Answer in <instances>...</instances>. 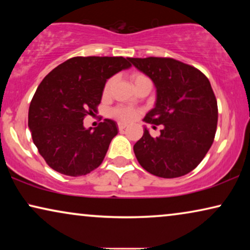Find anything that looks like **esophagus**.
Listing matches in <instances>:
<instances>
[{"label": "esophagus", "mask_w": 250, "mask_h": 250, "mask_svg": "<svg viewBox=\"0 0 250 250\" xmlns=\"http://www.w3.org/2000/svg\"><path fill=\"white\" fill-rule=\"evenodd\" d=\"M126 124H124V123H118V129L119 131H123V129H125L126 128Z\"/></svg>", "instance_id": "34e87169"}]
</instances>
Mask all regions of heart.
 Returning a JSON list of instances; mask_svg holds the SVG:
<instances>
[{
	"instance_id": "heart-1",
	"label": "heart",
	"mask_w": 250,
	"mask_h": 250,
	"mask_svg": "<svg viewBox=\"0 0 250 250\" xmlns=\"http://www.w3.org/2000/svg\"><path fill=\"white\" fill-rule=\"evenodd\" d=\"M141 78H146V76H143V75H140V74L133 75V76H132L133 83H134V82H136V81L141 80ZM114 82H115V78L112 77L107 82V83H105L104 88V94H108L109 92H110L112 85H114ZM112 114H114L115 117L119 119L121 122H132L133 119H135L136 115H138V111L134 110V109H132V108L118 107V108L114 109Z\"/></svg>"
}]
</instances>
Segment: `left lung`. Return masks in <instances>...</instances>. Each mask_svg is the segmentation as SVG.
Masks as SVG:
<instances>
[{"mask_svg":"<svg viewBox=\"0 0 250 250\" xmlns=\"http://www.w3.org/2000/svg\"><path fill=\"white\" fill-rule=\"evenodd\" d=\"M128 60L151 78L157 88L155 108L143 121L163 125L157 138L145 128L133 146L136 159L152 175H186L204 159L216 133L217 101L209 81L199 69L173 58Z\"/></svg>","mask_w":250,"mask_h":250,"instance_id":"obj_1","label":"left lung"}]
</instances>
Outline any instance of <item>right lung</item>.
Wrapping results in <instances>:
<instances>
[{"label":"right lung","mask_w":250,"mask_h":250,"mask_svg":"<svg viewBox=\"0 0 250 250\" xmlns=\"http://www.w3.org/2000/svg\"><path fill=\"white\" fill-rule=\"evenodd\" d=\"M129 67L123 57H74L41 82L30 101L28 127L51 168L82 176L101 165L117 124L104 119L91 131L83 121L98 110L108 78Z\"/></svg>","instance_id":"1"}]
</instances>
